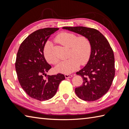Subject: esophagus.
I'll return each instance as SVG.
<instances>
[{
  "instance_id": "1",
  "label": "esophagus",
  "mask_w": 129,
  "mask_h": 129,
  "mask_svg": "<svg viewBox=\"0 0 129 129\" xmlns=\"http://www.w3.org/2000/svg\"><path fill=\"white\" fill-rule=\"evenodd\" d=\"M73 76L72 75H65V77L66 78H71Z\"/></svg>"
}]
</instances>
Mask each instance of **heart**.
Instances as JSON below:
<instances>
[{"instance_id": "b5f03b06", "label": "heart", "mask_w": 129, "mask_h": 129, "mask_svg": "<svg viewBox=\"0 0 129 129\" xmlns=\"http://www.w3.org/2000/svg\"><path fill=\"white\" fill-rule=\"evenodd\" d=\"M56 40L69 48L68 59L60 62L55 68L58 72L68 75L79 68L80 64H85L90 58L91 47L90 41L85 36L77 37L75 34L62 32L56 37ZM53 44L50 41L45 43L44 54L52 64H56L58 60L52 53Z\"/></svg>"}]
</instances>
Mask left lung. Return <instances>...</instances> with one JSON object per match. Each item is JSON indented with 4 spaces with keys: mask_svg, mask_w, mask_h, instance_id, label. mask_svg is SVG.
I'll list each match as a JSON object with an SVG mask.
<instances>
[{
    "mask_svg": "<svg viewBox=\"0 0 129 129\" xmlns=\"http://www.w3.org/2000/svg\"><path fill=\"white\" fill-rule=\"evenodd\" d=\"M67 29L86 37L90 41L91 54L86 65L76 74L82 77L81 86L75 89L80 99L93 101L108 92L115 75L114 56L104 36L94 28L85 27H64Z\"/></svg>",
    "mask_w": 129,
    "mask_h": 129,
    "instance_id": "obj_1",
    "label": "left lung"
}]
</instances>
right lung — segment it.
Segmentation results:
<instances>
[{"instance_id":"obj_1","label":"right lung","mask_w":129,"mask_h":129,"mask_svg":"<svg viewBox=\"0 0 129 129\" xmlns=\"http://www.w3.org/2000/svg\"><path fill=\"white\" fill-rule=\"evenodd\" d=\"M58 29L46 28L34 32L21 44L17 53L15 68L19 82L29 97L39 101L53 97L65 78L61 73L43 77L52 68L44 57V48L50 36Z\"/></svg>"}]
</instances>
